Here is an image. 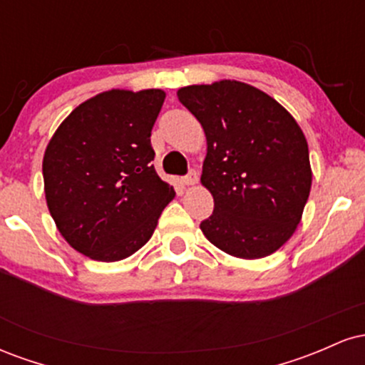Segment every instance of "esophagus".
<instances>
[{
    "label": "esophagus",
    "mask_w": 365,
    "mask_h": 365,
    "mask_svg": "<svg viewBox=\"0 0 365 365\" xmlns=\"http://www.w3.org/2000/svg\"><path fill=\"white\" fill-rule=\"evenodd\" d=\"M199 182V175L195 173V171H190V173L187 175V177L182 178V183L185 187H190V185H195V183Z\"/></svg>",
    "instance_id": "1"
}]
</instances>
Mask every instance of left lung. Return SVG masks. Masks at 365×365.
<instances>
[{
  "instance_id": "obj_1",
  "label": "left lung",
  "mask_w": 365,
  "mask_h": 365,
  "mask_svg": "<svg viewBox=\"0 0 365 365\" xmlns=\"http://www.w3.org/2000/svg\"><path fill=\"white\" fill-rule=\"evenodd\" d=\"M177 96L206 133L200 183L215 211L200 223L204 237L233 257L276 252L295 233L311 194L302 128L276 99L245 82L187 86Z\"/></svg>"
}]
</instances>
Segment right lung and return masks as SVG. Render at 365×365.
Listing matches in <instances>:
<instances>
[{"instance_id":"obj_1","label":"right lung","mask_w":365,"mask_h":365,"mask_svg":"<svg viewBox=\"0 0 365 365\" xmlns=\"http://www.w3.org/2000/svg\"><path fill=\"white\" fill-rule=\"evenodd\" d=\"M161 89H111L78 104L44 150L43 177L58 232L94 261L127 259L153 237L175 188L150 165Z\"/></svg>"}]
</instances>
